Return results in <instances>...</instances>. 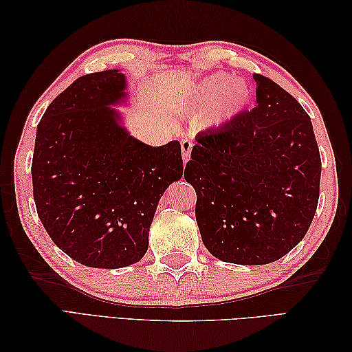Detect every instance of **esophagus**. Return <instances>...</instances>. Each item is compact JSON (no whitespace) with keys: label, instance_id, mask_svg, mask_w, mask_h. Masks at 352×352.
Wrapping results in <instances>:
<instances>
[{"label":"esophagus","instance_id":"34e87169","mask_svg":"<svg viewBox=\"0 0 352 352\" xmlns=\"http://www.w3.org/2000/svg\"><path fill=\"white\" fill-rule=\"evenodd\" d=\"M192 148H193V142H192L190 139L186 138V139H183V140H182V155H183L184 162H188V160H189Z\"/></svg>","mask_w":352,"mask_h":352}]
</instances>
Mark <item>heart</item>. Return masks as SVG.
<instances>
[{"label": "heart", "mask_w": 352, "mask_h": 352, "mask_svg": "<svg viewBox=\"0 0 352 352\" xmlns=\"http://www.w3.org/2000/svg\"><path fill=\"white\" fill-rule=\"evenodd\" d=\"M250 91L243 81L231 80L228 74H214L199 86L197 94V104L207 106L216 101L210 113V122H221L233 116L243 107L248 100Z\"/></svg>", "instance_id": "heart-1"}]
</instances>
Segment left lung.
<instances>
[{
	"label": "left lung",
	"instance_id": "8db88e82",
	"mask_svg": "<svg viewBox=\"0 0 352 352\" xmlns=\"http://www.w3.org/2000/svg\"><path fill=\"white\" fill-rule=\"evenodd\" d=\"M254 80L257 106L198 133L184 169L206 248L236 265L272 263L302 241L322 164L307 111L271 78Z\"/></svg>",
	"mask_w": 352,
	"mask_h": 352
}]
</instances>
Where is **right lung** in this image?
I'll return each mask as SVG.
<instances>
[{
	"label": "right lung",
	"instance_id": "right-lung-1",
	"mask_svg": "<svg viewBox=\"0 0 352 352\" xmlns=\"http://www.w3.org/2000/svg\"><path fill=\"white\" fill-rule=\"evenodd\" d=\"M118 69L87 74L57 95L37 125L33 197L58 248L91 267H125L145 256L157 204L183 175L182 146L129 136L110 104L122 100Z\"/></svg>",
	"mask_w": 352,
	"mask_h": 352
}]
</instances>
